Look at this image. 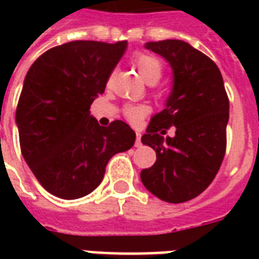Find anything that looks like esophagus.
<instances>
[{
    "instance_id": "34e87169",
    "label": "esophagus",
    "mask_w": 259,
    "mask_h": 259,
    "mask_svg": "<svg viewBox=\"0 0 259 259\" xmlns=\"http://www.w3.org/2000/svg\"><path fill=\"white\" fill-rule=\"evenodd\" d=\"M136 137H137V139H136V144L135 146L136 147H141V135L140 133H139V132H137V133H136Z\"/></svg>"
}]
</instances>
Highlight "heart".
<instances>
[{"instance_id":"heart-1","label":"heart","mask_w":259,"mask_h":259,"mask_svg":"<svg viewBox=\"0 0 259 259\" xmlns=\"http://www.w3.org/2000/svg\"><path fill=\"white\" fill-rule=\"evenodd\" d=\"M135 66L139 73L148 84H154L161 79L162 74V64L161 61L148 54H137L135 57ZM148 113V108L146 105H127L124 108V116L129 119L132 123H139L141 119Z\"/></svg>"}]
</instances>
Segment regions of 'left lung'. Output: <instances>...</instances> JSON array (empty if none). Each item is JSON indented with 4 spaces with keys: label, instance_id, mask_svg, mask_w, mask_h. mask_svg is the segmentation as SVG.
<instances>
[{
    "label": "left lung",
    "instance_id": "obj_1",
    "mask_svg": "<svg viewBox=\"0 0 259 259\" xmlns=\"http://www.w3.org/2000/svg\"><path fill=\"white\" fill-rule=\"evenodd\" d=\"M146 48L168 61L174 85L165 109L152 116L141 137L157 152L155 163L141 170V182L159 200L186 202L211 185L222 165L228 94L217 64L189 42L151 41ZM170 125L177 129L175 136L165 138Z\"/></svg>",
    "mask_w": 259,
    "mask_h": 259
}]
</instances>
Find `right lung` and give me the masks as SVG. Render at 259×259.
I'll return each mask as SVG.
<instances>
[{"label": "right lung", "instance_id": "right-lung-1", "mask_svg": "<svg viewBox=\"0 0 259 259\" xmlns=\"http://www.w3.org/2000/svg\"><path fill=\"white\" fill-rule=\"evenodd\" d=\"M126 47L127 41L65 42L38 57L26 74L16 108L20 151L40 185L59 198L90 194L108 161L135 144L123 120L102 127L90 115Z\"/></svg>", "mask_w": 259, "mask_h": 259}]
</instances>
